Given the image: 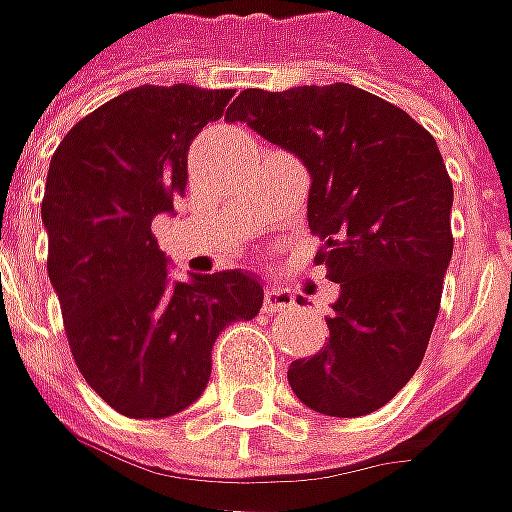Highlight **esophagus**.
<instances>
[{"instance_id":"esophagus-1","label":"esophagus","mask_w":512,"mask_h":512,"mask_svg":"<svg viewBox=\"0 0 512 512\" xmlns=\"http://www.w3.org/2000/svg\"><path fill=\"white\" fill-rule=\"evenodd\" d=\"M263 303L269 311H286L294 306V294L289 289H280V286H266Z\"/></svg>"}]
</instances>
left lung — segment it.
Instances as JSON below:
<instances>
[{
	"mask_svg": "<svg viewBox=\"0 0 512 512\" xmlns=\"http://www.w3.org/2000/svg\"><path fill=\"white\" fill-rule=\"evenodd\" d=\"M226 121L294 152L311 172L309 229L340 297L328 343L289 365L303 405L374 414L428 351L453 255V184L433 135L397 104L354 84L243 90Z\"/></svg>",
	"mask_w": 512,
	"mask_h": 512,
	"instance_id": "left-lung-1",
	"label": "left lung"
}]
</instances>
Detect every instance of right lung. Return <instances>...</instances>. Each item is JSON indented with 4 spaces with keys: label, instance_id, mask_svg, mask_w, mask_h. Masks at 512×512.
<instances>
[{
    "label": "right lung",
    "instance_id": "obj_1",
    "mask_svg": "<svg viewBox=\"0 0 512 512\" xmlns=\"http://www.w3.org/2000/svg\"><path fill=\"white\" fill-rule=\"evenodd\" d=\"M235 90L141 84L84 115L47 169V274L81 377L118 414L164 419L201 397L212 345L263 306L255 277H167L152 218L186 192V152Z\"/></svg>",
    "mask_w": 512,
    "mask_h": 512
}]
</instances>
